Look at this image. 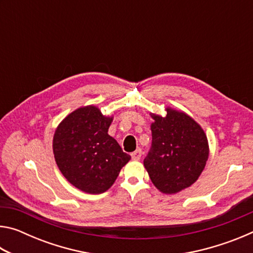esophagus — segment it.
<instances>
[{
    "mask_svg": "<svg viewBox=\"0 0 253 253\" xmlns=\"http://www.w3.org/2000/svg\"><path fill=\"white\" fill-rule=\"evenodd\" d=\"M130 155L134 161H139L140 157H142V155H143V152H142V149L138 148V149H136L135 152H132Z\"/></svg>",
    "mask_w": 253,
    "mask_h": 253,
    "instance_id": "obj_1",
    "label": "esophagus"
}]
</instances>
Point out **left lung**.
<instances>
[{"label": "left lung", "instance_id": "left-lung-1", "mask_svg": "<svg viewBox=\"0 0 253 253\" xmlns=\"http://www.w3.org/2000/svg\"><path fill=\"white\" fill-rule=\"evenodd\" d=\"M168 116L152 115V146L144 166L158 190L174 194L191 186L209 157L208 138L186 114L169 108Z\"/></svg>", "mask_w": 253, "mask_h": 253}]
</instances>
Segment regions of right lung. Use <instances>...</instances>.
<instances>
[{
	"label": "right lung",
	"mask_w": 253,
	"mask_h": 253,
	"mask_svg": "<svg viewBox=\"0 0 253 253\" xmlns=\"http://www.w3.org/2000/svg\"><path fill=\"white\" fill-rule=\"evenodd\" d=\"M111 121L97 107L87 106L67 116L54 132L53 154L59 169L85 193H104L130 160L108 135Z\"/></svg>",
	"instance_id": "1"
}]
</instances>
